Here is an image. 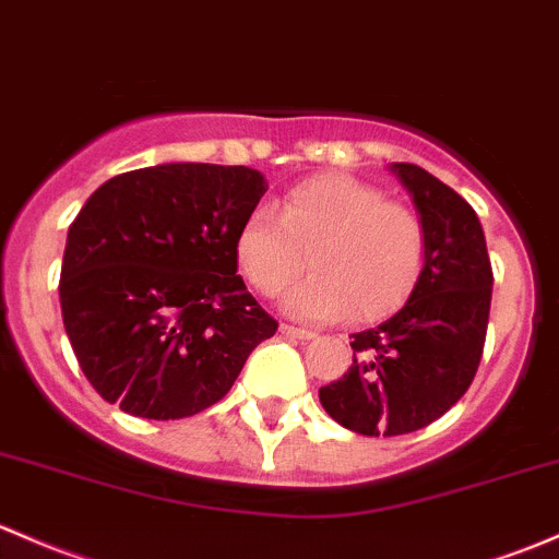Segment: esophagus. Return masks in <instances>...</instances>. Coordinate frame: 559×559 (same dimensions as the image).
<instances>
[{"mask_svg":"<svg viewBox=\"0 0 559 559\" xmlns=\"http://www.w3.org/2000/svg\"><path fill=\"white\" fill-rule=\"evenodd\" d=\"M281 332H284L286 337H297V340H313L316 337V332H310V329L292 326V324H281Z\"/></svg>","mask_w":559,"mask_h":559,"instance_id":"1","label":"esophagus"}]
</instances>
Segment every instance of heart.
I'll list each match as a JSON object with an SVG mask.
<instances>
[{"label": "heart", "instance_id": "1", "mask_svg": "<svg viewBox=\"0 0 559 559\" xmlns=\"http://www.w3.org/2000/svg\"><path fill=\"white\" fill-rule=\"evenodd\" d=\"M286 308L297 319L329 321L348 313L374 321L407 302L428 260V233L409 205L345 174L305 179L281 198L278 214L254 209L235 235L240 273L275 297L302 273Z\"/></svg>", "mask_w": 559, "mask_h": 559}]
</instances>
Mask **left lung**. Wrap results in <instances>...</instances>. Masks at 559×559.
<instances>
[{"mask_svg":"<svg viewBox=\"0 0 559 559\" xmlns=\"http://www.w3.org/2000/svg\"><path fill=\"white\" fill-rule=\"evenodd\" d=\"M391 171L426 225V270L396 316L354 334V364L319 391L329 418L364 437L413 433L442 418L477 374L490 319L492 267L472 205L413 163Z\"/></svg>","mask_w":559,"mask_h":559,"instance_id":"obj_1","label":"left lung"}]
</instances>
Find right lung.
<instances>
[{"instance_id": "right-lung-1", "label": "right lung", "mask_w": 559, "mask_h": 559, "mask_svg": "<svg viewBox=\"0 0 559 559\" xmlns=\"http://www.w3.org/2000/svg\"><path fill=\"white\" fill-rule=\"evenodd\" d=\"M267 190L246 166L166 163L104 181L69 227L61 313L91 385L179 420L230 391L278 321L246 292L235 235Z\"/></svg>"}]
</instances>
